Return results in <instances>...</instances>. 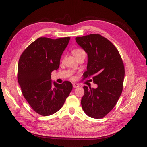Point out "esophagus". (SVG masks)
Instances as JSON below:
<instances>
[{
  "label": "esophagus",
  "mask_w": 147,
  "mask_h": 147,
  "mask_svg": "<svg viewBox=\"0 0 147 147\" xmlns=\"http://www.w3.org/2000/svg\"><path fill=\"white\" fill-rule=\"evenodd\" d=\"M73 87H74V88H78V87H79V84H77V83H73Z\"/></svg>",
  "instance_id": "esophagus-1"
}]
</instances>
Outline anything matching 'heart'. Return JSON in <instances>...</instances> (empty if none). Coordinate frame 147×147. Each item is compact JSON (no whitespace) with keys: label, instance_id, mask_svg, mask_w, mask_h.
Masks as SVG:
<instances>
[{"label":"heart","instance_id":"heart-1","mask_svg":"<svg viewBox=\"0 0 147 147\" xmlns=\"http://www.w3.org/2000/svg\"><path fill=\"white\" fill-rule=\"evenodd\" d=\"M72 53H73V55L75 56V57H76V58L80 56H82V55L85 56V55H86L85 51L80 48H74L72 50Z\"/></svg>","mask_w":147,"mask_h":147}]
</instances>
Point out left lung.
Here are the masks:
<instances>
[{
	"instance_id": "1",
	"label": "left lung",
	"mask_w": 147,
	"mask_h": 147,
	"mask_svg": "<svg viewBox=\"0 0 147 147\" xmlns=\"http://www.w3.org/2000/svg\"><path fill=\"white\" fill-rule=\"evenodd\" d=\"M77 43L88 54L87 70L83 80L92 77L96 89L84 86L83 110L88 116L100 119L117 103L123 91L124 67L113 44L100 34L77 37Z\"/></svg>"
}]
</instances>
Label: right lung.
Instances as JSON below:
<instances>
[{"instance_id": "obj_1", "label": "right lung", "mask_w": 147, "mask_h": 147, "mask_svg": "<svg viewBox=\"0 0 147 147\" xmlns=\"http://www.w3.org/2000/svg\"><path fill=\"white\" fill-rule=\"evenodd\" d=\"M70 37H39L26 48L18 65V81L22 94L38 114L49 116L61 109L72 90L68 81L52 84V71L59 67Z\"/></svg>"}]
</instances>
